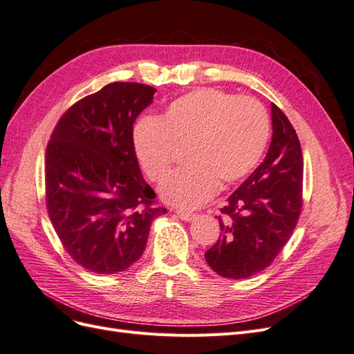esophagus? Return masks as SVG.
Listing matches in <instances>:
<instances>
[{"label":"esophagus","instance_id":"obj_1","mask_svg":"<svg viewBox=\"0 0 354 354\" xmlns=\"http://www.w3.org/2000/svg\"><path fill=\"white\" fill-rule=\"evenodd\" d=\"M177 214V217L178 218H181V220H185V221H192L195 218V214L194 212H187V211H177L176 212Z\"/></svg>","mask_w":354,"mask_h":354}]
</instances>
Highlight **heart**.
<instances>
[{
  "mask_svg": "<svg viewBox=\"0 0 354 354\" xmlns=\"http://www.w3.org/2000/svg\"><path fill=\"white\" fill-rule=\"evenodd\" d=\"M270 124L263 106L251 97L203 88L171 102L156 120L145 116L133 131L136 156L145 174L160 183L186 147L187 167L171 176L160 196L171 205L198 208L220 189L245 178L266 151Z\"/></svg>",
  "mask_w": 354,
  "mask_h": 354,
  "instance_id": "1",
  "label": "heart"
}]
</instances>
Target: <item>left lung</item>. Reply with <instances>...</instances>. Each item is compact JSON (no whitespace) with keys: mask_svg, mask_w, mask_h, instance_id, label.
Masks as SVG:
<instances>
[{"mask_svg":"<svg viewBox=\"0 0 354 354\" xmlns=\"http://www.w3.org/2000/svg\"><path fill=\"white\" fill-rule=\"evenodd\" d=\"M272 128L269 152L220 209V238L205 252L211 269L227 279H246L267 269L291 238L301 214V146L274 103Z\"/></svg>","mask_w":354,"mask_h":354,"instance_id":"8db88e82","label":"left lung"}]
</instances>
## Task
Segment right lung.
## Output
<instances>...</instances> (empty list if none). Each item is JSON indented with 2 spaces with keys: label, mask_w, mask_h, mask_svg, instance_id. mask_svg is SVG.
Returning <instances> with one entry per match:
<instances>
[{
  "label": "right lung",
  "mask_w": 354,
  "mask_h": 354,
  "mask_svg": "<svg viewBox=\"0 0 354 354\" xmlns=\"http://www.w3.org/2000/svg\"><path fill=\"white\" fill-rule=\"evenodd\" d=\"M156 90L112 82L63 113L46 152V203L75 263L99 274L140 259L152 221L167 212L143 176L133 124Z\"/></svg>",
  "instance_id": "right-lung-1"
}]
</instances>
